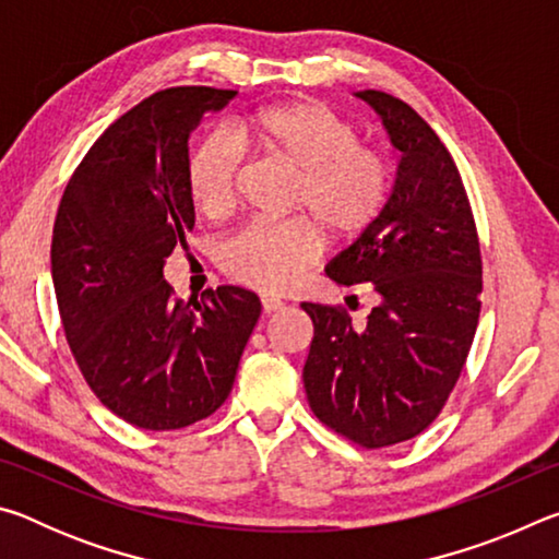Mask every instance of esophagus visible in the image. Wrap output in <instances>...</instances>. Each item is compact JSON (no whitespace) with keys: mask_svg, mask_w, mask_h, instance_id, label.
Returning <instances> with one entry per match:
<instances>
[{"mask_svg":"<svg viewBox=\"0 0 559 559\" xmlns=\"http://www.w3.org/2000/svg\"><path fill=\"white\" fill-rule=\"evenodd\" d=\"M261 308H263V313H278V310L283 308V302L278 300V298H271V296H263L261 298Z\"/></svg>","mask_w":559,"mask_h":559,"instance_id":"1","label":"esophagus"}]
</instances>
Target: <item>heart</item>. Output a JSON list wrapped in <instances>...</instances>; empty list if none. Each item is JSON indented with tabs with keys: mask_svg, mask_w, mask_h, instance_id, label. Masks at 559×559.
I'll return each instance as SVG.
<instances>
[{
	"mask_svg": "<svg viewBox=\"0 0 559 559\" xmlns=\"http://www.w3.org/2000/svg\"><path fill=\"white\" fill-rule=\"evenodd\" d=\"M359 140L353 120L302 98L261 108L234 132H210L197 145L187 187L210 219L236 206L246 150L296 175L288 212L302 222L246 224L222 246L226 276L253 290L283 293L318 261V235L328 246H347L380 222L392 194V163L380 147Z\"/></svg>",
	"mask_w": 559,
	"mask_h": 559,
	"instance_id": "b5f03b06",
	"label": "heart"
}]
</instances>
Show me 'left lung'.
I'll use <instances>...</instances> for the list:
<instances>
[{"label": "left lung", "mask_w": 559, "mask_h": 559, "mask_svg": "<svg viewBox=\"0 0 559 559\" xmlns=\"http://www.w3.org/2000/svg\"><path fill=\"white\" fill-rule=\"evenodd\" d=\"M357 96L382 116L400 167L380 222L325 271L340 286L372 283L377 306L359 328L343 306L302 302L313 320L302 384L325 427L384 449L427 429L456 386L484 263L466 187L437 132L390 93Z\"/></svg>", "instance_id": "8db88e82"}]
</instances>
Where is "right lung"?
<instances>
[{
  "instance_id": "add662e5",
  "label": "right lung",
  "mask_w": 559,
  "mask_h": 559,
  "mask_svg": "<svg viewBox=\"0 0 559 559\" xmlns=\"http://www.w3.org/2000/svg\"><path fill=\"white\" fill-rule=\"evenodd\" d=\"M231 98L177 86L138 103L93 143L56 214L66 340L93 394L132 427L175 431L219 409L261 316L257 293L219 286L185 302L163 276L194 229L189 132Z\"/></svg>"
}]
</instances>
